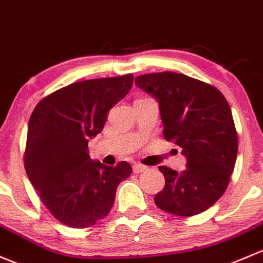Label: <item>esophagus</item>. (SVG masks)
<instances>
[{
    "label": "esophagus",
    "mask_w": 263,
    "mask_h": 263,
    "mask_svg": "<svg viewBox=\"0 0 263 263\" xmlns=\"http://www.w3.org/2000/svg\"><path fill=\"white\" fill-rule=\"evenodd\" d=\"M145 170H147V167L143 166V165L141 164H135L134 165V173L135 174H140V173H143Z\"/></svg>",
    "instance_id": "esophagus-1"
}]
</instances>
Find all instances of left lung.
Segmentation results:
<instances>
[{"mask_svg":"<svg viewBox=\"0 0 263 263\" xmlns=\"http://www.w3.org/2000/svg\"><path fill=\"white\" fill-rule=\"evenodd\" d=\"M135 84L156 99L164 137L186 159L181 173L159 166L165 186L155 204L180 217L206 211L226 192L238 151L228 102L217 88L173 71L137 77Z\"/></svg>","mask_w":263,"mask_h":263,"instance_id":"left-lung-1","label":"left lung"}]
</instances>
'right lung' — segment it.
<instances>
[{
	"label": "right lung",
	"instance_id": "right-lung-1",
	"mask_svg": "<svg viewBox=\"0 0 263 263\" xmlns=\"http://www.w3.org/2000/svg\"><path fill=\"white\" fill-rule=\"evenodd\" d=\"M134 76L69 84L41 99L27 127L25 168L46 208L63 224L87 228L107 217L128 162L92 160L88 140L101 134L107 113L127 96Z\"/></svg>",
	"mask_w": 263,
	"mask_h": 263
}]
</instances>
